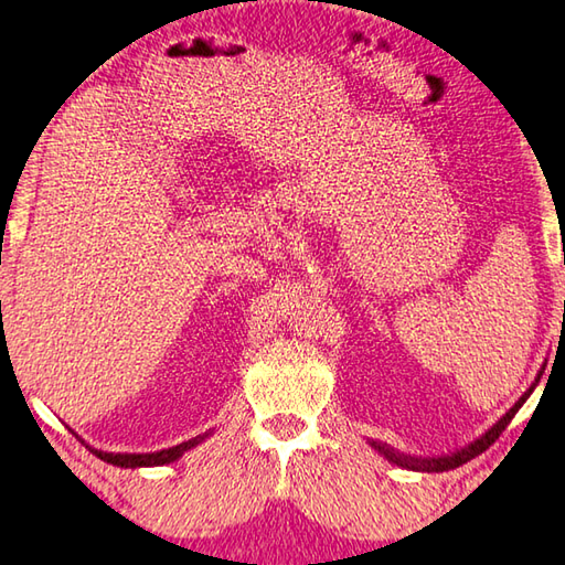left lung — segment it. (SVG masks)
Listing matches in <instances>:
<instances>
[{
  "instance_id": "left-lung-1",
  "label": "left lung",
  "mask_w": 565,
  "mask_h": 565,
  "mask_svg": "<svg viewBox=\"0 0 565 565\" xmlns=\"http://www.w3.org/2000/svg\"><path fill=\"white\" fill-rule=\"evenodd\" d=\"M541 376H543V369L539 371V376H535L531 388L525 391V394L519 401H515V404L509 411H505V414L499 420H495V424L489 428V431H486L483 436H478L476 441H471L468 446L458 448V451H454V454H444V456H411V454H401V451H396V448H391L388 444H381V441H369V446L376 448V451L384 456L388 463H396L401 468H406V471H420V473L451 471V468H458L461 463L471 461V458H476L478 454H483L486 448H489L495 441V438H499L505 431V426H509L511 418L519 414V408L525 404V398H529L533 394V388L539 386Z\"/></svg>"
}]
</instances>
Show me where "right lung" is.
Returning a JSON list of instances; mask_svg holds the SVG:
<instances>
[{
  "mask_svg": "<svg viewBox=\"0 0 565 565\" xmlns=\"http://www.w3.org/2000/svg\"><path fill=\"white\" fill-rule=\"evenodd\" d=\"M212 436V431H206L204 436H194L189 438V441L179 444V446H171V448H164V451H154V454H111V451H99V448H92L89 444H84L89 448V451L102 458V461H107L111 466H121V468H147V466H167V463H174L177 458L184 456L186 451H191V448L199 446L204 441V438ZM79 438V436H76Z\"/></svg>",
  "mask_w": 565,
  "mask_h": 565,
  "instance_id": "add662e5",
  "label": "right lung"
}]
</instances>
